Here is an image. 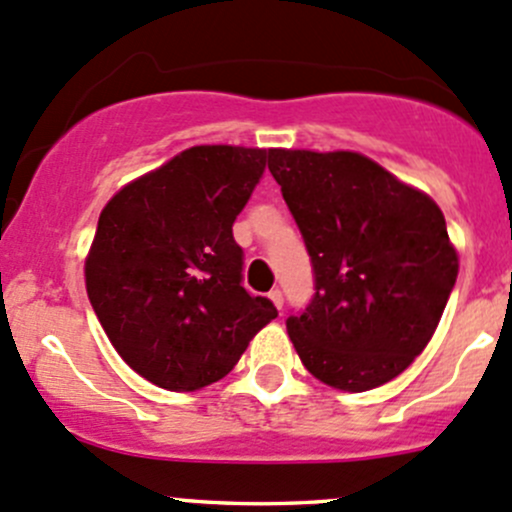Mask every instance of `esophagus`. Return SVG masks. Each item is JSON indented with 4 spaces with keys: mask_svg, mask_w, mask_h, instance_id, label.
Listing matches in <instances>:
<instances>
[{
    "mask_svg": "<svg viewBox=\"0 0 512 512\" xmlns=\"http://www.w3.org/2000/svg\"><path fill=\"white\" fill-rule=\"evenodd\" d=\"M270 299H272V302H275V307H277V309L285 307V294H282V289H272V292H270Z\"/></svg>",
    "mask_w": 512,
    "mask_h": 512,
    "instance_id": "esophagus-1",
    "label": "esophagus"
}]
</instances>
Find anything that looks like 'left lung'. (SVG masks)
<instances>
[{
    "instance_id": "obj_1",
    "label": "left lung",
    "mask_w": 512,
    "mask_h": 512,
    "mask_svg": "<svg viewBox=\"0 0 512 512\" xmlns=\"http://www.w3.org/2000/svg\"><path fill=\"white\" fill-rule=\"evenodd\" d=\"M267 168L312 260L314 297L287 317L299 359L334 389L386 384L426 349L456 285L441 208L352 151L272 148Z\"/></svg>"
}]
</instances>
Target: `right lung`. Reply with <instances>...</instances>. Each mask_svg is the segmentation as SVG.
Returning a JSON list of instances; mask_svg holds the SVG:
<instances>
[{"mask_svg":"<svg viewBox=\"0 0 512 512\" xmlns=\"http://www.w3.org/2000/svg\"><path fill=\"white\" fill-rule=\"evenodd\" d=\"M265 163L260 148H188L101 210L86 292L121 359L160 389L220 381L277 317L242 287L245 255L232 237Z\"/></svg>","mask_w":512,"mask_h":512,"instance_id":"obj_1","label":"right lung"}]
</instances>
